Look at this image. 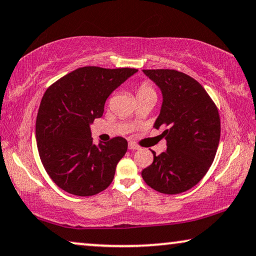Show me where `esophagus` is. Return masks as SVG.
I'll return each instance as SVG.
<instances>
[{"mask_svg": "<svg viewBox=\"0 0 256 256\" xmlns=\"http://www.w3.org/2000/svg\"><path fill=\"white\" fill-rule=\"evenodd\" d=\"M128 148H129V150H138L140 146L136 144L135 142H132V141H130L128 143Z\"/></svg>", "mask_w": 256, "mask_h": 256, "instance_id": "obj_1", "label": "esophagus"}]
</instances>
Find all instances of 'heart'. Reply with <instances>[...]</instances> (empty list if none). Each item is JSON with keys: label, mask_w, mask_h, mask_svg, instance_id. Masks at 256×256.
Returning <instances> with one entry per match:
<instances>
[{"label": "heart", "mask_w": 256, "mask_h": 256, "mask_svg": "<svg viewBox=\"0 0 256 256\" xmlns=\"http://www.w3.org/2000/svg\"><path fill=\"white\" fill-rule=\"evenodd\" d=\"M148 94H155L156 96V92H155V90H154V87L148 82L141 84V86L138 88V96H148Z\"/></svg>", "instance_id": "heart-1"}]
</instances>
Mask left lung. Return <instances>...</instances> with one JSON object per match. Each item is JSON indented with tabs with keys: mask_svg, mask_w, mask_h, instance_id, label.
<instances>
[{
	"mask_svg": "<svg viewBox=\"0 0 256 256\" xmlns=\"http://www.w3.org/2000/svg\"><path fill=\"white\" fill-rule=\"evenodd\" d=\"M162 92L154 127L164 129L168 149L154 154L142 178L154 190L177 194L198 184L214 160L220 140L218 110L197 80L174 70H143Z\"/></svg>",
	"mask_w": 256,
	"mask_h": 256,
	"instance_id": "8db88e82",
	"label": "left lung"
}]
</instances>
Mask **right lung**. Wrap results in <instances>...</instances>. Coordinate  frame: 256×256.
<instances>
[{"label":"right lung","instance_id":"right-lung-1","mask_svg":"<svg viewBox=\"0 0 256 256\" xmlns=\"http://www.w3.org/2000/svg\"><path fill=\"white\" fill-rule=\"evenodd\" d=\"M136 72L85 66L44 93L36 120L37 148L48 174L62 190L88 197L113 182L128 142L118 136L94 144L90 124L102 116L107 98Z\"/></svg>","mask_w":256,"mask_h":256}]
</instances>
